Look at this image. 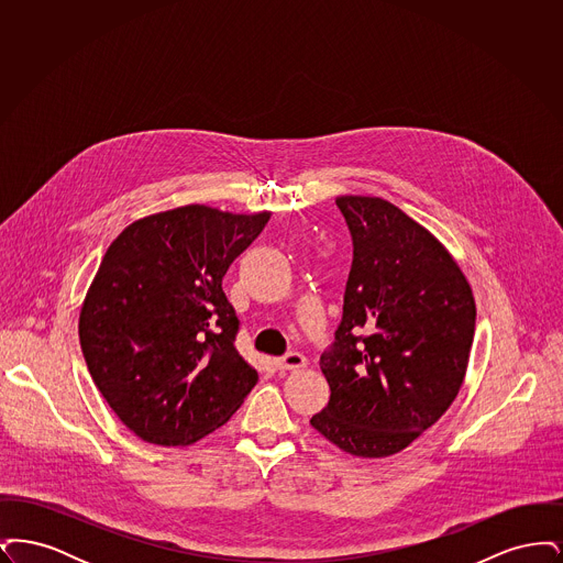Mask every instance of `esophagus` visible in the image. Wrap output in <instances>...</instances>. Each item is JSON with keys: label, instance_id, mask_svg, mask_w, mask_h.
Returning <instances> with one entry per match:
<instances>
[{"label": "esophagus", "instance_id": "esophagus-1", "mask_svg": "<svg viewBox=\"0 0 563 563\" xmlns=\"http://www.w3.org/2000/svg\"><path fill=\"white\" fill-rule=\"evenodd\" d=\"M276 367L278 369H301V367H306V356L301 352L291 350V352L276 358Z\"/></svg>", "mask_w": 563, "mask_h": 563}]
</instances>
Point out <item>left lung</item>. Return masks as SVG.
<instances>
[{
	"label": "left lung",
	"instance_id": "left-lung-1",
	"mask_svg": "<svg viewBox=\"0 0 563 563\" xmlns=\"http://www.w3.org/2000/svg\"><path fill=\"white\" fill-rule=\"evenodd\" d=\"M352 266L335 340L321 354L331 397L310 424L340 450H405L452 405L475 335V299L429 230L382 198L335 200Z\"/></svg>",
	"mask_w": 563,
	"mask_h": 563
}]
</instances>
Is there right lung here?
I'll return each instance as SVG.
<instances>
[{
    "label": "right lung",
    "instance_id": "add662e5",
    "mask_svg": "<svg viewBox=\"0 0 563 563\" xmlns=\"http://www.w3.org/2000/svg\"><path fill=\"white\" fill-rule=\"evenodd\" d=\"M268 219L189 205L139 219L109 244L81 306V352L143 441L194 443L257 384L234 344L241 321L221 280Z\"/></svg>",
    "mask_w": 563,
    "mask_h": 563
}]
</instances>
